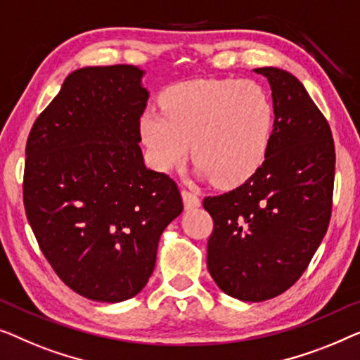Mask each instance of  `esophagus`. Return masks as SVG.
I'll list each match as a JSON object with an SVG mask.
<instances>
[{"label": "esophagus", "instance_id": "esophagus-1", "mask_svg": "<svg viewBox=\"0 0 360 360\" xmlns=\"http://www.w3.org/2000/svg\"><path fill=\"white\" fill-rule=\"evenodd\" d=\"M182 200H184V207L187 210L195 209V207L200 205L199 195L194 194L192 191H187V189H182Z\"/></svg>", "mask_w": 360, "mask_h": 360}]
</instances>
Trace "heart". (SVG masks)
Returning <instances> with one entry per match:
<instances>
[{"label": "heart", "mask_w": 360, "mask_h": 360, "mask_svg": "<svg viewBox=\"0 0 360 360\" xmlns=\"http://www.w3.org/2000/svg\"><path fill=\"white\" fill-rule=\"evenodd\" d=\"M163 110L141 115L140 131L153 165L179 166L191 153L197 173L236 186L259 169L269 151L274 105L255 81L192 79L161 96Z\"/></svg>", "instance_id": "heart-1"}]
</instances>
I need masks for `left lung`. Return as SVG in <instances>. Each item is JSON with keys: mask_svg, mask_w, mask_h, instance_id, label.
<instances>
[{"mask_svg": "<svg viewBox=\"0 0 360 360\" xmlns=\"http://www.w3.org/2000/svg\"><path fill=\"white\" fill-rule=\"evenodd\" d=\"M274 130L264 163L236 189L204 199L214 220L207 267L226 295L264 302L295 283L326 235L333 209L334 140L303 84L264 67Z\"/></svg>", "mask_w": 360, "mask_h": 360, "instance_id": "8db88e82", "label": "left lung"}]
</instances>
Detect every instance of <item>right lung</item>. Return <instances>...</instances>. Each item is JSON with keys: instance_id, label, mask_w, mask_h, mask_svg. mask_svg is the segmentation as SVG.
Segmentation results:
<instances>
[{"instance_id": "right-lung-1", "label": "right lung", "mask_w": 360, "mask_h": 360, "mask_svg": "<svg viewBox=\"0 0 360 360\" xmlns=\"http://www.w3.org/2000/svg\"><path fill=\"white\" fill-rule=\"evenodd\" d=\"M141 77L134 65L68 75L26 145L24 209L40 251L96 302L129 300L146 285L161 233L182 212L178 184L143 163Z\"/></svg>"}]
</instances>
